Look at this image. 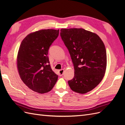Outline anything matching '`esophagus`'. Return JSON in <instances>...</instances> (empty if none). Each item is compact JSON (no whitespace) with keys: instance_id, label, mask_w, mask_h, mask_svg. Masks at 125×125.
Wrapping results in <instances>:
<instances>
[{"instance_id":"34e87169","label":"esophagus","mask_w":125,"mask_h":125,"mask_svg":"<svg viewBox=\"0 0 125 125\" xmlns=\"http://www.w3.org/2000/svg\"><path fill=\"white\" fill-rule=\"evenodd\" d=\"M64 69H62V70H59L58 72H59V75L60 76H62L63 74V73H64Z\"/></svg>"}]
</instances>
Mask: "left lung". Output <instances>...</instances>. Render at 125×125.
<instances>
[{
	"label": "left lung",
	"mask_w": 125,
	"mask_h": 125,
	"mask_svg": "<svg viewBox=\"0 0 125 125\" xmlns=\"http://www.w3.org/2000/svg\"><path fill=\"white\" fill-rule=\"evenodd\" d=\"M60 36L68 50L75 75L68 83L72 90L85 94L103 79L107 66L104 45L96 34L82 28L62 29Z\"/></svg>",
	"instance_id": "1"
}]
</instances>
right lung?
I'll use <instances>...</instances> for the list:
<instances>
[{
    "label": "right lung",
    "instance_id": "right-lung-1",
    "mask_svg": "<svg viewBox=\"0 0 125 125\" xmlns=\"http://www.w3.org/2000/svg\"><path fill=\"white\" fill-rule=\"evenodd\" d=\"M59 33V30H41L28 35L21 44L17 58L18 73L23 82L39 93L52 90L58 80L47 55Z\"/></svg>",
    "mask_w": 125,
    "mask_h": 125
}]
</instances>
